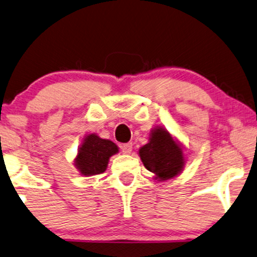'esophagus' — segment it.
<instances>
[{
  "label": "esophagus",
  "instance_id": "esophagus-1",
  "mask_svg": "<svg viewBox=\"0 0 257 257\" xmlns=\"http://www.w3.org/2000/svg\"><path fill=\"white\" fill-rule=\"evenodd\" d=\"M121 150H122L123 154H125V155H129V154H131L132 150H133V143L129 142V143H124V145H122Z\"/></svg>",
  "mask_w": 257,
  "mask_h": 257
}]
</instances>
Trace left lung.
Returning a JSON list of instances; mask_svg holds the SVG:
<instances>
[{
  "instance_id": "left-lung-1",
  "label": "left lung",
  "mask_w": 257,
  "mask_h": 257,
  "mask_svg": "<svg viewBox=\"0 0 257 257\" xmlns=\"http://www.w3.org/2000/svg\"><path fill=\"white\" fill-rule=\"evenodd\" d=\"M140 159L154 180L160 182L172 180L183 172L186 154L179 140L162 125H155L150 131L149 141L139 150Z\"/></svg>"
}]
</instances>
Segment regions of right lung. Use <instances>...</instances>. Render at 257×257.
<instances>
[{
    "label": "right lung",
    "mask_w": 257,
    "mask_h": 257,
    "mask_svg": "<svg viewBox=\"0 0 257 257\" xmlns=\"http://www.w3.org/2000/svg\"><path fill=\"white\" fill-rule=\"evenodd\" d=\"M117 153L118 147L110 140L101 139L97 134H88L81 142L74 166L81 175H97L105 172L109 159Z\"/></svg>",
    "instance_id": "1"
}]
</instances>
